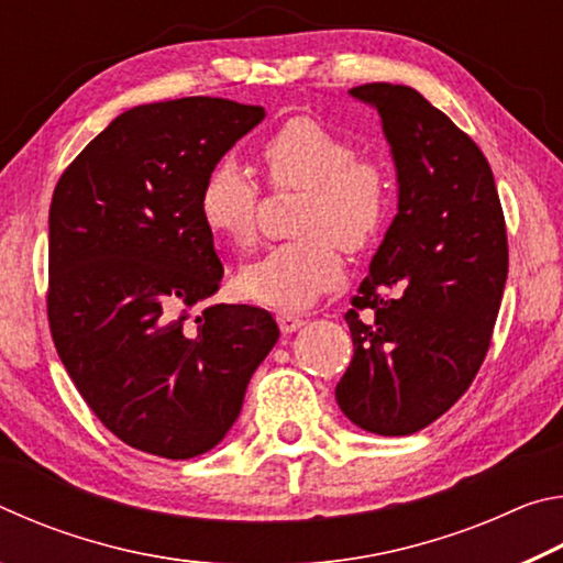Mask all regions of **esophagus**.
Masks as SVG:
<instances>
[{
  "mask_svg": "<svg viewBox=\"0 0 563 563\" xmlns=\"http://www.w3.org/2000/svg\"><path fill=\"white\" fill-rule=\"evenodd\" d=\"M278 325H280L283 332H295V330L305 325V318L295 316V312H288V310H280L278 312Z\"/></svg>",
  "mask_w": 563,
  "mask_h": 563,
  "instance_id": "34e87169",
  "label": "esophagus"
}]
</instances>
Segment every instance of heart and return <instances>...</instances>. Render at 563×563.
Instances as JSON below:
<instances>
[{
  "instance_id": "heart-1",
  "label": "heart",
  "mask_w": 563,
  "mask_h": 563,
  "mask_svg": "<svg viewBox=\"0 0 563 563\" xmlns=\"http://www.w3.org/2000/svg\"><path fill=\"white\" fill-rule=\"evenodd\" d=\"M273 190H300L292 238L241 271L247 298L283 310L308 308L340 280L342 251L373 245L393 208V174L385 161L357 154L350 139L312 117H292L258 146ZM261 186L233 158L206 176L198 208L203 225L238 251L258 241Z\"/></svg>"
}]
</instances>
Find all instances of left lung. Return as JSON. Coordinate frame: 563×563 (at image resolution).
Masks as SVG:
<instances>
[{"label":"left lung","instance_id":"1","mask_svg":"<svg viewBox=\"0 0 563 563\" xmlns=\"http://www.w3.org/2000/svg\"><path fill=\"white\" fill-rule=\"evenodd\" d=\"M393 146L399 211L345 312L352 362L335 387L362 430H424L460 399L492 345L509 271L507 223L482 148L399 84H362Z\"/></svg>","mask_w":563,"mask_h":563}]
</instances>
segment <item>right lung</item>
<instances>
[{
  "instance_id": "1",
  "label": "right lung",
  "mask_w": 563,
  "mask_h": 563,
  "mask_svg": "<svg viewBox=\"0 0 563 563\" xmlns=\"http://www.w3.org/2000/svg\"><path fill=\"white\" fill-rule=\"evenodd\" d=\"M263 107L186 97L113 119L49 208L46 316L84 402L133 450L190 460L223 440L280 330L255 305L186 308L221 288L201 188Z\"/></svg>"
}]
</instances>
